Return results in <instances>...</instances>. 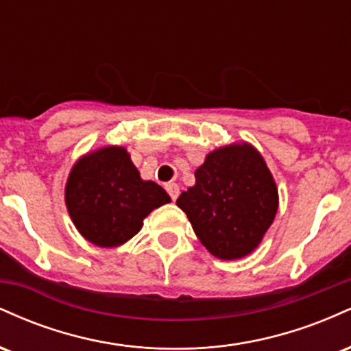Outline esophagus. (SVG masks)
Returning <instances> with one entry per match:
<instances>
[{"instance_id":"1","label":"esophagus","mask_w":351,"mask_h":351,"mask_svg":"<svg viewBox=\"0 0 351 351\" xmlns=\"http://www.w3.org/2000/svg\"><path fill=\"white\" fill-rule=\"evenodd\" d=\"M167 191H168V195H170V198L173 201H176V198L180 196V186L176 183H168L167 184Z\"/></svg>"}]
</instances>
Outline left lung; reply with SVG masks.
I'll return each mask as SVG.
<instances>
[{
  "mask_svg": "<svg viewBox=\"0 0 351 351\" xmlns=\"http://www.w3.org/2000/svg\"><path fill=\"white\" fill-rule=\"evenodd\" d=\"M196 184L176 199L193 231L213 256L239 259L257 247L277 213V188L251 145L211 152L195 173Z\"/></svg>",
  "mask_w": 351,
  "mask_h": 351,
  "instance_id": "1",
  "label": "left lung"
}]
</instances>
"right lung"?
Listing matches in <instances>:
<instances>
[{
	"label": "right lung",
	"instance_id": "right-lung-1",
	"mask_svg": "<svg viewBox=\"0 0 351 351\" xmlns=\"http://www.w3.org/2000/svg\"><path fill=\"white\" fill-rule=\"evenodd\" d=\"M160 184L143 181L122 147L80 158L66 186V204L79 232L100 247L127 243L155 208L170 203Z\"/></svg>",
	"mask_w": 351,
	"mask_h": 351
}]
</instances>
